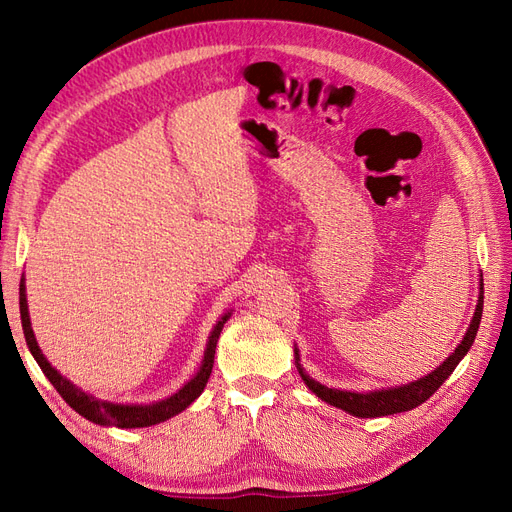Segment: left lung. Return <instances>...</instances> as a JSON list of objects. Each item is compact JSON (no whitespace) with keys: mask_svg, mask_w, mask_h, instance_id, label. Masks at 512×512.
Returning <instances> with one entry per match:
<instances>
[{"mask_svg":"<svg viewBox=\"0 0 512 512\" xmlns=\"http://www.w3.org/2000/svg\"><path fill=\"white\" fill-rule=\"evenodd\" d=\"M480 286H483V284H480ZM480 316H483V288H480V297H478V305H476V312H474L470 329H468L466 337H463V342L455 348V352L448 356V359L438 369H433L429 376L416 380V382H410V384H404V386H397V389L374 391V393H350V391L329 389V386H324V384L309 378L305 371L301 369L299 350H294V365H297L301 378L309 386V391H314L322 401H327V404H331L335 408H342V410H346L354 416L376 418V416H386V414L408 412L416 406H421L423 401H427L433 393L440 389L444 380L453 374L455 367L459 365V361L472 348V342H474L478 324H480Z\"/></svg>","mask_w":512,"mask_h":512,"instance_id":"obj_1","label":"left lung"}]
</instances>
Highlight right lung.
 Returning a JSON list of instances; mask_svg holds the SVG:
<instances>
[{
	"label": "right lung",
	"instance_id": "1",
	"mask_svg": "<svg viewBox=\"0 0 512 512\" xmlns=\"http://www.w3.org/2000/svg\"><path fill=\"white\" fill-rule=\"evenodd\" d=\"M19 309H21V324H23V333H25V342L32 350L36 363L40 365V369L44 371V376L49 378V382L55 386L57 393L64 397L66 404L79 412L81 416H85L87 421L98 423V425H113V427H121V429H132V427H149V425H158L166 418L179 414L181 410L188 408L192 401L205 391L207 380L211 376L213 369V356H215V344H218L220 333L224 329L226 320L230 318V312L222 316V320L215 324V329L209 337V344L205 350V359H203V367H200L198 374L183 386L179 393H175L173 397H168L164 401H158V404L151 406H123V404H108V401H100L96 397H91L87 393H83L81 389L66 380L64 376L59 374L57 369L51 367V363L44 359V354L40 352V346L34 337L32 331V322H29V314H27V299H25V284L21 280L19 286Z\"/></svg>",
	"mask_w": 512,
	"mask_h": 512
}]
</instances>
